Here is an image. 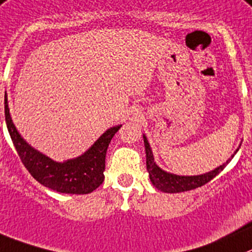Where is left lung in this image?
Listing matches in <instances>:
<instances>
[{
	"mask_svg": "<svg viewBox=\"0 0 252 252\" xmlns=\"http://www.w3.org/2000/svg\"><path fill=\"white\" fill-rule=\"evenodd\" d=\"M143 142H145L146 150V166H147V171L148 174H150L151 182H152V184L158 190L164 191V193H181V191L191 190V189L204 186L205 183L212 181L215 176H218L226 167V164L229 163L231 158L239 151L238 148L235 151V153L231 156V158H229L226 160V163L221 164L218 168H215L214 171L208 172L205 174H199V176H177V174L168 173V172L160 169L156 164L152 150H151L150 143H148L145 135H143Z\"/></svg>",
	"mask_w": 252,
	"mask_h": 252,
	"instance_id": "1",
	"label": "left lung"
}]
</instances>
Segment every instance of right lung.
Segmentation results:
<instances>
[{
  "label": "right lung",
  "instance_id": "right-lung-1",
  "mask_svg": "<svg viewBox=\"0 0 252 252\" xmlns=\"http://www.w3.org/2000/svg\"><path fill=\"white\" fill-rule=\"evenodd\" d=\"M4 116L9 136L22 163L40 184L59 193L88 194L104 182L107 147L121 125L105 131L96 142L79 157L65 162H56L31 147L21 137L9 115L7 95H4Z\"/></svg>",
  "mask_w": 252,
  "mask_h": 252
}]
</instances>
